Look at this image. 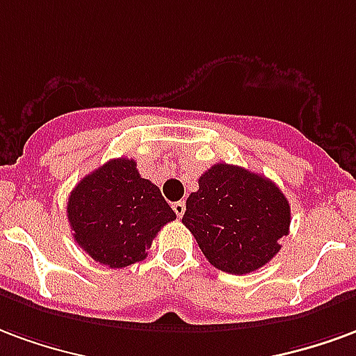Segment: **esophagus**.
Segmentation results:
<instances>
[{
	"mask_svg": "<svg viewBox=\"0 0 356 356\" xmlns=\"http://www.w3.org/2000/svg\"><path fill=\"white\" fill-rule=\"evenodd\" d=\"M172 210L176 212V216L181 218L184 216V212H186V203H184V201H176V203L172 204Z\"/></svg>",
	"mask_w": 356,
	"mask_h": 356,
	"instance_id": "esophagus-1",
	"label": "esophagus"
}]
</instances>
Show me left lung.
Segmentation results:
<instances>
[{
  "mask_svg": "<svg viewBox=\"0 0 356 356\" xmlns=\"http://www.w3.org/2000/svg\"><path fill=\"white\" fill-rule=\"evenodd\" d=\"M181 222L212 266L245 275L281 250V238L290 227V204L271 180L218 163L199 178Z\"/></svg>",
  "mask_w": 356,
  "mask_h": 356,
  "instance_id": "left-lung-1",
  "label": "left lung"
}]
</instances>
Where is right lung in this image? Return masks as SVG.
Listing matches in <instances>:
<instances>
[{"label": "right lung", "instance_id": "right-lung-1", "mask_svg": "<svg viewBox=\"0 0 356 356\" xmlns=\"http://www.w3.org/2000/svg\"><path fill=\"white\" fill-rule=\"evenodd\" d=\"M176 220L161 189L142 178L136 163L111 159L70 193L74 238L98 264L121 269L142 261L161 227Z\"/></svg>", "mask_w": 356, "mask_h": 356}]
</instances>
